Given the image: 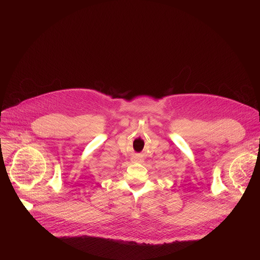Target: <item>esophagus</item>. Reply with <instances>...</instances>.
Returning a JSON list of instances; mask_svg holds the SVG:
<instances>
[{
    "mask_svg": "<svg viewBox=\"0 0 260 260\" xmlns=\"http://www.w3.org/2000/svg\"><path fill=\"white\" fill-rule=\"evenodd\" d=\"M133 160H135V161H141V160H142V157H141L140 155H136L135 157H133Z\"/></svg>",
    "mask_w": 260,
    "mask_h": 260,
    "instance_id": "esophagus-1",
    "label": "esophagus"
}]
</instances>
